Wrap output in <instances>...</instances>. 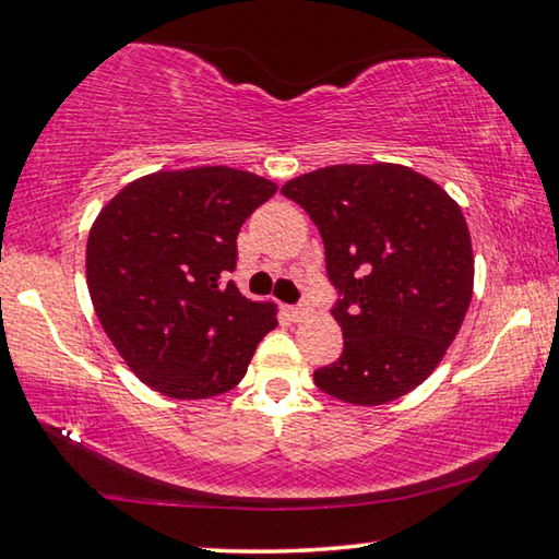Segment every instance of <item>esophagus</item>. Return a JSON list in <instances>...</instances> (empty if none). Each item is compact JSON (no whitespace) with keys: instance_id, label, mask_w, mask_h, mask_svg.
<instances>
[{"instance_id":"34e87169","label":"esophagus","mask_w":559,"mask_h":559,"mask_svg":"<svg viewBox=\"0 0 559 559\" xmlns=\"http://www.w3.org/2000/svg\"><path fill=\"white\" fill-rule=\"evenodd\" d=\"M287 312H289L292 320L299 322V320H305V317L312 312V309H309V305H295V307H287Z\"/></svg>"}]
</instances>
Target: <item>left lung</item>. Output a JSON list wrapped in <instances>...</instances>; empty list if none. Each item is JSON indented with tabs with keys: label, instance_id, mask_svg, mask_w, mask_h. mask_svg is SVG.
I'll list each match as a JSON object with an SVG mask.
<instances>
[{
	"label": "left lung",
	"instance_id": "8db88e82",
	"mask_svg": "<svg viewBox=\"0 0 559 559\" xmlns=\"http://www.w3.org/2000/svg\"><path fill=\"white\" fill-rule=\"evenodd\" d=\"M320 229L345 349L314 384L349 405H384L423 384L465 320L475 257L460 204L419 171L334 165L289 179Z\"/></svg>",
	"mask_w": 559,
	"mask_h": 559
}]
</instances>
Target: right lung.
Wrapping results in <instances>:
<instances>
[{
    "mask_svg": "<svg viewBox=\"0 0 559 559\" xmlns=\"http://www.w3.org/2000/svg\"><path fill=\"white\" fill-rule=\"evenodd\" d=\"M277 185L231 167L162 169L102 207L87 239V287L111 345L171 400H204L242 382L272 302L242 297L237 235Z\"/></svg>",
    "mask_w": 559,
    "mask_h": 559,
    "instance_id": "right-lung-1",
    "label": "right lung"
}]
</instances>
